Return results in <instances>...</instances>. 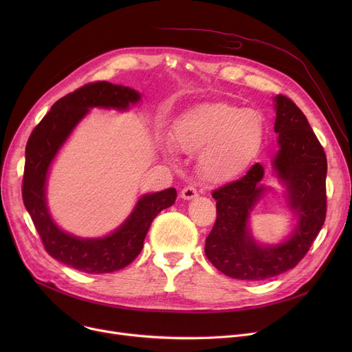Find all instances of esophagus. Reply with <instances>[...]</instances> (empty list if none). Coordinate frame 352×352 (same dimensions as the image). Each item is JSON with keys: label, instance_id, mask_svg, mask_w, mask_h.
Segmentation results:
<instances>
[{"label": "esophagus", "instance_id": "esophagus-1", "mask_svg": "<svg viewBox=\"0 0 352 352\" xmlns=\"http://www.w3.org/2000/svg\"><path fill=\"white\" fill-rule=\"evenodd\" d=\"M195 197H198V191H197V188H194L191 186L186 187L181 191V198H184V199H192Z\"/></svg>", "mask_w": 352, "mask_h": 352}]
</instances>
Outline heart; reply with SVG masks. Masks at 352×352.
Listing matches in <instances>:
<instances>
[{
  "label": "heart",
  "mask_w": 352,
  "mask_h": 352,
  "mask_svg": "<svg viewBox=\"0 0 352 352\" xmlns=\"http://www.w3.org/2000/svg\"><path fill=\"white\" fill-rule=\"evenodd\" d=\"M264 124L254 109L227 102L192 108L174 124L170 144L197 154L199 174L208 181L231 179L245 171L261 150Z\"/></svg>",
  "instance_id": "b5f03b06"
}]
</instances>
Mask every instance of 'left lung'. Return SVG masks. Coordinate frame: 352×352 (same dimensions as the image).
I'll return each mask as SVG.
<instances>
[{"label":"left lung","instance_id":"left-lung-1","mask_svg":"<svg viewBox=\"0 0 352 352\" xmlns=\"http://www.w3.org/2000/svg\"><path fill=\"white\" fill-rule=\"evenodd\" d=\"M280 150L272 166L287 187L289 208L298 217L291 236L280 245H258L248 231L250 212L265 188L264 168L254 164L236 181L214 190L215 224L206 239V255L223 274L260 281L297 265L321 231L327 214V157L302 111L285 96L275 97Z\"/></svg>","mask_w":352,"mask_h":352}]
</instances>
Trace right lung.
<instances>
[{
  "label": "right lung",
  "mask_w": 352,
  "mask_h": 352,
  "mask_svg": "<svg viewBox=\"0 0 352 352\" xmlns=\"http://www.w3.org/2000/svg\"><path fill=\"white\" fill-rule=\"evenodd\" d=\"M141 98L140 92L107 81L89 82L55 102L31 133L25 146L23 199L45 251L60 263L87 274H108L131 264L144 247L153 219L171 207L175 188L140 198L134 211L113 234L104 238H78L60 230L45 202L48 168L68 135L92 107L126 109Z\"/></svg>",
  "instance_id": "1"
}]
</instances>
